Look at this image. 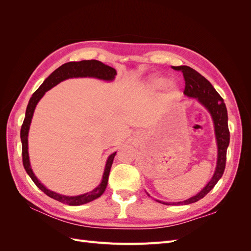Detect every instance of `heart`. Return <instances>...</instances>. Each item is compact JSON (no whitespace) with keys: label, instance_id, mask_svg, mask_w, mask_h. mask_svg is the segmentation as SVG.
Returning a JSON list of instances; mask_svg holds the SVG:
<instances>
[{"label":"heart","instance_id":"b5f03b06","mask_svg":"<svg viewBox=\"0 0 251 251\" xmlns=\"http://www.w3.org/2000/svg\"><path fill=\"white\" fill-rule=\"evenodd\" d=\"M148 86L151 92H158V91H160L162 88H164L166 93L172 96L176 95L178 92V86L176 82L166 81L164 77L158 76V75H153V76L149 79Z\"/></svg>","mask_w":251,"mask_h":251}]
</instances>
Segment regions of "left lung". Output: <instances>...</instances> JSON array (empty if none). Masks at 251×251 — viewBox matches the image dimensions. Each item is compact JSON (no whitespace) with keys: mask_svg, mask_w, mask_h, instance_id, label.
I'll return each mask as SVG.
<instances>
[{"mask_svg":"<svg viewBox=\"0 0 251 251\" xmlns=\"http://www.w3.org/2000/svg\"><path fill=\"white\" fill-rule=\"evenodd\" d=\"M173 69L183 73L185 80L184 94L187 97L196 98L210 113L212 120H214L215 134L218 146V160L215 174L211 180L205 185L200 193L192 197V198L181 202H162L157 200L158 202L166 205L191 204L199 201L203 197L206 196L214 188L224 173L226 164V151L227 148L229 146L228 116H227V110L223 98L220 96L211 83L204 76H202L199 72H197L193 68L188 66L173 67Z\"/></svg>","mask_w":251,"mask_h":251,"instance_id":"1","label":"left lung"}]
</instances>
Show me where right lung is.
<instances>
[{
  "mask_svg": "<svg viewBox=\"0 0 251 251\" xmlns=\"http://www.w3.org/2000/svg\"><path fill=\"white\" fill-rule=\"evenodd\" d=\"M116 70L114 68L102 64L100 60L91 59V60H80V62H70L66 63L60 66L55 71H53L49 76L44 80V82L41 85V87L37 89L35 92L32 94L31 98L28 102L26 114H25V119L23 121V125L21 127V141H22V156H23V164H24V168L29 175V177L32 179V181L35 183V185L39 187L42 192H44L50 198L57 200L62 203L72 205V206H77V205L86 204L91 201H93L103 194L105 191V187L108 185V179L111 171V166L114 160V157L116 155L113 153L109 156L107 163H105V168L103 172V176L101 183L95 187L93 191L89 193H86L83 195L79 196H64L59 195L57 193H54L48 189L46 186L43 185L40 180L35 177L31 170V165H30L29 161V154H28V132L30 128V124H31V119L33 116V113L35 110V107L37 102L40 101L41 98L44 96V94L47 92L48 90L56 86L57 83L63 81L68 78H73V77H95L98 79L102 80H108L111 81L115 78Z\"/></svg>",
  "mask_w": 251,
  "mask_h": 251,
  "instance_id": "right-lung-1",
  "label": "right lung"
}]
</instances>
